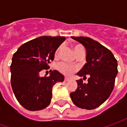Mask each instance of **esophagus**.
<instances>
[{
  "label": "esophagus",
  "instance_id": "obj_1",
  "mask_svg": "<svg viewBox=\"0 0 127 127\" xmlns=\"http://www.w3.org/2000/svg\"><path fill=\"white\" fill-rule=\"evenodd\" d=\"M64 81H69V78H68V77H65V78H64Z\"/></svg>",
  "mask_w": 127,
  "mask_h": 127
}]
</instances>
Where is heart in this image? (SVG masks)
<instances>
[{
    "label": "heart",
    "mask_w": 127,
    "mask_h": 127,
    "mask_svg": "<svg viewBox=\"0 0 127 127\" xmlns=\"http://www.w3.org/2000/svg\"><path fill=\"white\" fill-rule=\"evenodd\" d=\"M62 46H59L56 49L55 51V57H58L59 55V53L61 50ZM73 50L76 54V55H78L79 54H81V52H84V47L82 46L80 44H76L73 45ZM57 68L61 71V73L66 74V75H70L73 72L76 71V67L74 66H71L68 64H66L64 62H61L60 64H59V65L57 66Z\"/></svg>",
    "instance_id": "heart-1"
}]
</instances>
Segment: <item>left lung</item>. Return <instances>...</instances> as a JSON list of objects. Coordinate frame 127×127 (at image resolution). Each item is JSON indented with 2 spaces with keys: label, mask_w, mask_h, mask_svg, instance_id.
I'll use <instances>...</instances> for the list:
<instances>
[{
  "label": "left lung",
  "mask_w": 127,
  "mask_h": 127,
  "mask_svg": "<svg viewBox=\"0 0 127 127\" xmlns=\"http://www.w3.org/2000/svg\"><path fill=\"white\" fill-rule=\"evenodd\" d=\"M81 43L86 49V61L77 75L86 78L88 83L82 79L76 81L78 88L72 92V102L77 107L93 110L104 103L110 97L115 85L118 73L117 61L113 54L99 42L86 37H71Z\"/></svg>",
  "instance_id": "1"
}]
</instances>
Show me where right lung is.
Here are the masks:
<instances>
[{
  "label": "right lung",
  "instance_id": "right-lung-1",
  "mask_svg": "<svg viewBox=\"0 0 127 127\" xmlns=\"http://www.w3.org/2000/svg\"><path fill=\"white\" fill-rule=\"evenodd\" d=\"M65 37L42 36L23 44L13 54L11 86L19 103L25 109L37 111L46 108L51 102L52 88L63 82L64 76L52 71L49 76L40 77L39 72L49 69L56 49L65 41Z\"/></svg>",
  "mask_w": 127,
  "mask_h": 127
}]
</instances>
